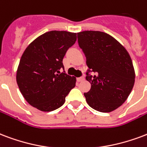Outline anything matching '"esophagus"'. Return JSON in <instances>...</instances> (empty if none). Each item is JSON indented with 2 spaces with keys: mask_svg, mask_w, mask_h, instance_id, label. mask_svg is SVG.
<instances>
[{
  "mask_svg": "<svg viewBox=\"0 0 147 147\" xmlns=\"http://www.w3.org/2000/svg\"><path fill=\"white\" fill-rule=\"evenodd\" d=\"M77 80H78V82H81V81H83V80H85V78H84V77H80V78H78Z\"/></svg>",
  "mask_w": 147,
  "mask_h": 147,
  "instance_id": "obj_1",
  "label": "esophagus"
}]
</instances>
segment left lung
<instances>
[{
    "label": "left lung",
    "instance_id": "left-lung-1",
    "mask_svg": "<svg viewBox=\"0 0 147 147\" xmlns=\"http://www.w3.org/2000/svg\"><path fill=\"white\" fill-rule=\"evenodd\" d=\"M78 45L89 69L86 80L91 84L84 93L87 103L96 111L110 112L126 101L135 83V70L129 54L112 36L99 31L78 33Z\"/></svg>",
    "mask_w": 147,
    "mask_h": 147
}]
</instances>
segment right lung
<instances>
[{"mask_svg": "<svg viewBox=\"0 0 147 147\" xmlns=\"http://www.w3.org/2000/svg\"><path fill=\"white\" fill-rule=\"evenodd\" d=\"M77 40V33L50 31L31 42L23 53L16 74L21 93L29 105L42 111L61 107L76 78L60 73L67 49Z\"/></svg>", "mask_w": 147, "mask_h": 147, "instance_id": "right-lung-1", "label": "right lung"}]
</instances>
